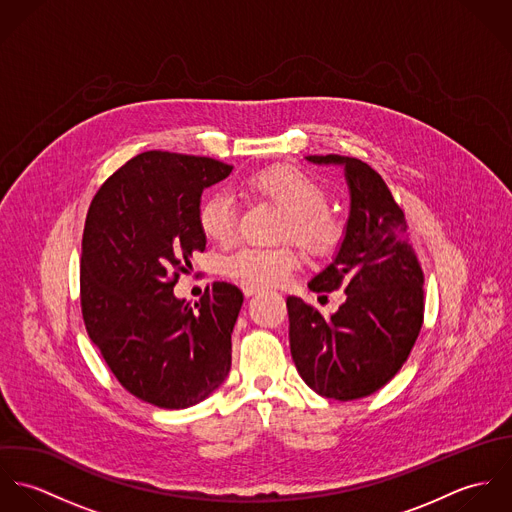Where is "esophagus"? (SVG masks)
<instances>
[{"instance_id":"esophagus-1","label":"esophagus","mask_w":512,"mask_h":512,"mask_svg":"<svg viewBox=\"0 0 512 512\" xmlns=\"http://www.w3.org/2000/svg\"><path fill=\"white\" fill-rule=\"evenodd\" d=\"M242 292H244L246 297H252V295L260 293V288H256V286H242Z\"/></svg>"}]
</instances>
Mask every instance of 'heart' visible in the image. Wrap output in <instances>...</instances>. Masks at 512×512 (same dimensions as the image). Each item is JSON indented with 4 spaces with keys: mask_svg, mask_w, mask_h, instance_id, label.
<instances>
[{
    "mask_svg": "<svg viewBox=\"0 0 512 512\" xmlns=\"http://www.w3.org/2000/svg\"><path fill=\"white\" fill-rule=\"evenodd\" d=\"M248 187L288 211L284 238H295L303 248L325 254L337 246L343 224L327 209V189L307 171L293 165H276L256 173ZM197 222L207 240L230 244L236 236L238 213L230 193L207 195L197 211ZM299 266V254L290 248L240 246L222 260V272L242 286H278Z\"/></svg>",
    "mask_w": 512,
    "mask_h": 512,
    "instance_id": "obj_1",
    "label": "heart"
}]
</instances>
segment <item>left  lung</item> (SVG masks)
I'll list each match as a JSON object with an SVG mask.
<instances>
[{
  "label": "left lung",
  "instance_id": "1",
  "mask_svg": "<svg viewBox=\"0 0 512 512\" xmlns=\"http://www.w3.org/2000/svg\"><path fill=\"white\" fill-rule=\"evenodd\" d=\"M305 159L345 169L351 197L345 234L307 288H345L347 299L325 317L288 297L292 359L317 394L357 400L380 390L408 359L424 321V274L402 209L368 163L335 153Z\"/></svg>",
  "mask_w": 512,
  "mask_h": 512
}]
</instances>
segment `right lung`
<instances>
[{
  "mask_svg": "<svg viewBox=\"0 0 512 512\" xmlns=\"http://www.w3.org/2000/svg\"><path fill=\"white\" fill-rule=\"evenodd\" d=\"M230 171L211 157L146 151L98 189L86 215L80 303L88 337L120 384L157 408L203 402L230 370L242 292L215 282L195 307L173 293L193 252L207 246L201 195Z\"/></svg>",
  "mask_w": 512,
  "mask_h": 512,
  "instance_id": "1",
  "label": "right lung"
}]
</instances>
